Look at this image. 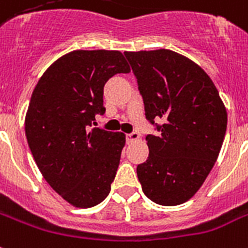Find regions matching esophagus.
Wrapping results in <instances>:
<instances>
[{"instance_id": "esophagus-1", "label": "esophagus", "mask_w": 248, "mask_h": 248, "mask_svg": "<svg viewBox=\"0 0 248 248\" xmlns=\"http://www.w3.org/2000/svg\"><path fill=\"white\" fill-rule=\"evenodd\" d=\"M139 138H140V135H139V132H136V131H134V132H130V134L126 135V140H127V142L135 141V140H138Z\"/></svg>"}]
</instances>
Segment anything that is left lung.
<instances>
[{"instance_id":"obj_1","label":"left lung","mask_w":248,"mask_h":248,"mask_svg":"<svg viewBox=\"0 0 248 248\" xmlns=\"http://www.w3.org/2000/svg\"><path fill=\"white\" fill-rule=\"evenodd\" d=\"M142 96L149 156L136 168L144 194L164 206L190 200L214 167L227 131V110L214 82L170 49L124 52ZM162 118L163 124L155 122Z\"/></svg>"}]
</instances>
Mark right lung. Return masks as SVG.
Instances as JSON below:
<instances>
[{
    "label": "right lung",
    "instance_id": "obj_1",
    "mask_svg": "<svg viewBox=\"0 0 248 248\" xmlns=\"http://www.w3.org/2000/svg\"><path fill=\"white\" fill-rule=\"evenodd\" d=\"M130 72L118 51H74L52 63L38 81L25 117V135L44 180L76 208L108 196L124 135L93 127L103 116V90Z\"/></svg>",
    "mask_w": 248,
    "mask_h": 248
}]
</instances>
